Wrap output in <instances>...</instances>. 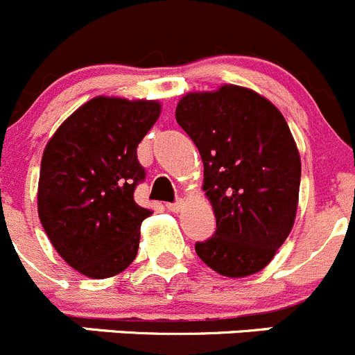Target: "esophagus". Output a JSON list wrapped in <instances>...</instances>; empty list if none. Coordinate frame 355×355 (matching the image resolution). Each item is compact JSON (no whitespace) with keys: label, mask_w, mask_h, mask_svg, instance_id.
Masks as SVG:
<instances>
[{"label":"esophagus","mask_w":355,"mask_h":355,"mask_svg":"<svg viewBox=\"0 0 355 355\" xmlns=\"http://www.w3.org/2000/svg\"><path fill=\"white\" fill-rule=\"evenodd\" d=\"M166 208L170 211H180L182 208H184V201L178 200V201H175V203H166Z\"/></svg>","instance_id":"esophagus-1"}]
</instances>
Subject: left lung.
Listing matches in <instances>:
<instances>
[{"mask_svg": "<svg viewBox=\"0 0 355 355\" xmlns=\"http://www.w3.org/2000/svg\"><path fill=\"white\" fill-rule=\"evenodd\" d=\"M175 117L200 150L203 191L217 220L196 254L224 277L257 273L296 218L301 161L286 119L266 98L238 85L189 92Z\"/></svg>", "mask_w": 355, "mask_h": 355, "instance_id": "obj_1", "label": "left lung"}]
</instances>
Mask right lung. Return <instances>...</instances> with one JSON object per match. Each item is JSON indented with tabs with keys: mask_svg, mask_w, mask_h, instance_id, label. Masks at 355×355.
<instances>
[{
	"mask_svg": "<svg viewBox=\"0 0 355 355\" xmlns=\"http://www.w3.org/2000/svg\"><path fill=\"white\" fill-rule=\"evenodd\" d=\"M157 101L98 96L73 112L43 150L38 215L59 256L78 273L108 278L135 261L152 214L135 201L144 182L137 147Z\"/></svg>",
	"mask_w": 355,
	"mask_h": 355,
	"instance_id": "add662e5",
	"label": "right lung"
}]
</instances>
